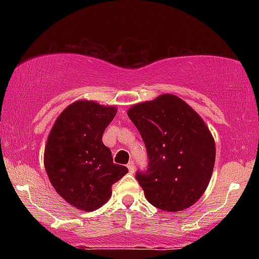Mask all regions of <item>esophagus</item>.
<instances>
[{"label": "esophagus", "instance_id": "esophagus-1", "mask_svg": "<svg viewBox=\"0 0 259 259\" xmlns=\"http://www.w3.org/2000/svg\"><path fill=\"white\" fill-rule=\"evenodd\" d=\"M127 169H129L130 173H134V170H135V165H134V162L127 163Z\"/></svg>", "mask_w": 259, "mask_h": 259}]
</instances>
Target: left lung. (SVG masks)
Returning a JSON list of instances; mask_svg holds the SVG:
<instances>
[{"label": "left lung", "mask_w": 259, "mask_h": 259, "mask_svg": "<svg viewBox=\"0 0 259 259\" xmlns=\"http://www.w3.org/2000/svg\"><path fill=\"white\" fill-rule=\"evenodd\" d=\"M127 117L148 154L147 170L136 173L145 197L167 212L191 207L206 191L214 168L215 144L206 123L171 94L134 105Z\"/></svg>", "instance_id": "left-lung-1"}]
</instances>
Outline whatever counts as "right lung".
I'll use <instances>...</instances> for the list:
<instances>
[{
    "label": "right lung",
    "mask_w": 259,
    "mask_h": 259,
    "mask_svg": "<svg viewBox=\"0 0 259 259\" xmlns=\"http://www.w3.org/2000/svg\"><path fill=\"white\" fill-rule=\"evenodd\" d=\"M117 113L114 106L79 100L53 124L45 146L44 164L50 183L76 209L92 212L112 196V185L127 173L113 163L102 142L106 127Z\"/></svg>",
    "instance_id": "right-lung-1"
}]
</instances>
